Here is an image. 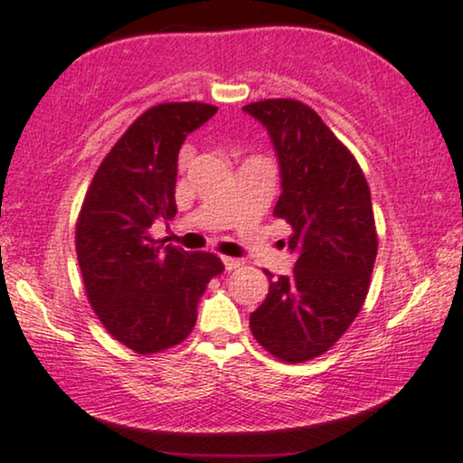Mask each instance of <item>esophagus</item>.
Masks as SVG:
<instances>
[{
    "label": "esophagus",
    "mask_w": 463,
    "mask_h": 463,
    "mask_svg": "<svg viewBox=\"0 0 463 463\" xmlns=\"http://www.w3.org/2000/svg\"><path fill=\"white\" fill-rule=\"evenodd\" d=\"M222 262H224L226 270H235L239 267H243L241 258H231V256H222Z\"/></svg>",
    "instance_id": "34e87169"
}]
</instances>
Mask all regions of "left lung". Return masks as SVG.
<instances>
[{"label": "left lung", "instance_id": "left-lung-1", "mask_svg": "<svg viewBox=\"0 0 463 463\" xmlns=\"http://www.w3.org/2000/svg\"><path fill=\"white\" fill-rule=\"evenodd\" d=\"M245 114L267 128L279 163L275 215L292 226L294 270L269 286L251 335L283 362L328 351L360 313L377 258L371 190L360 165L305 103L267 99ZM270 275V273H269Z\"/></svg>", "mask_w": 463, "mask_h": 463}]
</instances>
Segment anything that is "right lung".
Wrapping results in <instances>:
<instances>
[{
  "mask_svg": "<svg viewBox=\"0 0 463 463\" xmlns=\"http://www.w3.org/2000/svg\"><path fill=\"white\" fill-rule=\"evenodd\" d=\"M218 108L160 103L139 116L99 165L76 226L86 294L116 341L137 354L182 343L196 324V305L224 270L209 251L154 241V222L177 213V156L184 139Z\"/></svg>",
  "mask_w": 463,
  "mask_h": 463,
  "instance_id": "obj_1",
  "label": "right lung"
}]
</instances>
